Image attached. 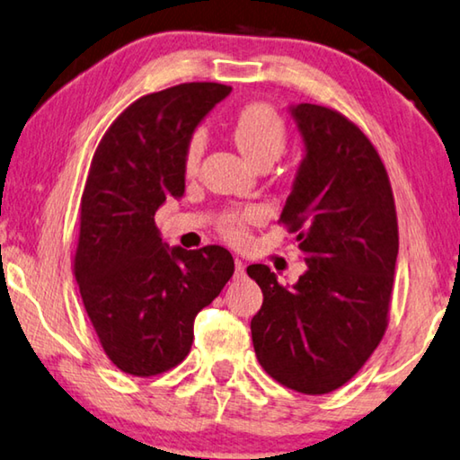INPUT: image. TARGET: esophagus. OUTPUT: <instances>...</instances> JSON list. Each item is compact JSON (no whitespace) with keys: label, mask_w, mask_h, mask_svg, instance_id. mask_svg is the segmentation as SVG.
<instances>
[{"label":"esophagus","mask_w":460,"mask_h":460,"mask_svg":"<svg viewBox=\"0 0 460 460\" xmlns=\"http://www.w3.org/2000/svg\"><path fill=\"white\" fill-rule=\"evenodd\" d=\"M243 274H245V264H243V260L235 258V276L239 279V276H243Z\"/></svg>","instance_id":"1"}]
</instances>
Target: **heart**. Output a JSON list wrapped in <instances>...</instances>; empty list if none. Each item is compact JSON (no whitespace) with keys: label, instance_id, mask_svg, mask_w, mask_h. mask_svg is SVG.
Instances as JSON below:
<instances>
[{"label":"heart","instance_id":"1","mask_svg":"<svg viewBox=\"0 0 460 460\" xmlns=\"http://www.w3.org/2000/svg\"><path fill=\"white\" fill-rule=\"evenodd\" d=\"M233 138H235L237 149L252 165L258 162H274L282 155L287 147V128L284 122L272 106L253 102L243 106L233 120ZM204 147V138L200 133L192 135L186 147V170L194 172L199 167ZM260 218L258 208H245L242 213H231L225 217L223 233L231 239H242L245 233V225Z\"/></svg>","mask_w":460,"mask_h":460}]
</instances>
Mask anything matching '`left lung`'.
<instances>
[{
    "mask_svg": "<svg viewBox=\"0 0 460 460\" xmlns=\"http://www.w3.org/2000/svg\"><path fill=\"white\" fill-rule=\"evenodd\" d=\"M288 112L305 153L280 221L298 233L307 270L282 287L266 264L247 266L264 293L252 340L270 376L323 395L358 373L387 330L397 215L381 157L354 122L317 104Z\"/></svg>",
    "mask_w": 460,
    "mask_h": 460,
    "instance_id": "left-lung-1",
    "label": "left lung"
}]
</instances>
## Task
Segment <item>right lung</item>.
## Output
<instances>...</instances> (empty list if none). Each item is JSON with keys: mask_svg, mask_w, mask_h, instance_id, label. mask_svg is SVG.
Here are the masks:
<instances>
[{"mask_svg": "<svg viewBox=\"0 0 460 460\" xmlns=\"http://www.w3.org/2000/svg\"><path fill=\"white\" fill-rule=\"evenodd\" d=\"M231 93L180 84L133 102L102 137L82 196L75 280L100 344L122 373L153 376L186 358L194 319L233 276L221 245L170 247L155 213L186 188V147Z\"/></svg>", "mask_w": 460, "mask_h": 460, "instance_id": "right-lung-1", "label": "right lung"}]
</instances>
